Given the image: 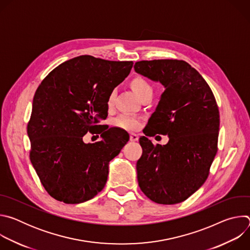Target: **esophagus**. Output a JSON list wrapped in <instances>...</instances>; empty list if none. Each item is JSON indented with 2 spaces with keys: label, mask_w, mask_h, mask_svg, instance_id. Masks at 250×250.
Returning <instances> with one entry per match:
<instances>
[{
  "label": "esophagus",
  "mask_w": 250,
  "mask_h": 250,
  "mask_svg": "<svg viewBox=\"0 0 250 250\" xmlns=\"http://www.w3.org/2000/svg\"><path fill=\"white\" fill-rule=\"evenodd\" d=\"M129 139H130V141H137L138 140V135L136 133H130Z\"/></svg>",
  "instance_id": "1"
}]
</instances>
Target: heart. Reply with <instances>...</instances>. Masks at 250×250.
Segmentation results:
<instances>
[{
    "mask_svg": "<svg viewBox=\"0 0 250 250\" xmlns=\"http://www.w3.org/2000/svg\"><path fill=\"white\" fill-rule=\"evenodd\" d=\"M130 87L134 91V93L141 98L142 96H145L146 94H152V87L148 83L147 80L142 77H135L130 81ZM114 99H115V93L112 92L109 96L108 99V104L110 106L113 105L114 104ZM114 125L118 127L124 128V129H128L132 130L138 127L139 125V119L136 118L135 116L132 115H122L118 117L114 121Z\"/></svg>",
    "mask_w": 250,
    "mask_h": 250,
    "instance_id": "obj_1",
    "label": "heart"
}]
</instances>
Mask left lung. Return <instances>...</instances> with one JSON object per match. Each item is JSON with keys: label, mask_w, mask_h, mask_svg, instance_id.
<instances>
[{"label": "left lung", "mask_w": 250, "mask_h": 250, "mask_svg": "<svg viewBox=\"0 0 250 250\" xmlns=\"http://www.w3.org/2000/svg\"><path fill=\"white\" fill-rule=\"evenodd\" d=\"M136 73L164 87L148 123L155 133L168 135L165 146L139 138L142 155L136 163L141 191L157 204L188 199L207 180L218 151L220 114L208 83L183 60L138 61ZM155 133L150 130L146 135Z\"/></svg>", "instance_id": "8db88e82"}]
</instances>
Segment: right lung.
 I'll return each instance as SVG.
<instances>
[{"mask_svg":"<svg viewBox=\"0 0 250 250\" xmlns=\"http://www.w3.org/2000/svg\"><path fill=\"white\" fill-rule=\"evenodd\" d=\"M132 61H109L91 55L69 59L44 78L32 102L27 125L30 162L47 193L65 204H80L103 190L109 163L129 139L118 127L101 124L108 99L129 74ZM102 140L85 144L88 131Z\"/></svg>","mask_w":250,"mask_h":250,"instance_id":"right-lung-1","label":"right lung"}]
</instances>
